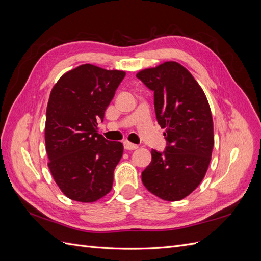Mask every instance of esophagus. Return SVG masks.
<instances>
[{"instance_id":"esophagus-1","label":"esophagus","mask_w":261,"mask_h":261,"mask_svg":"<svg viewBox=\"0 0 261 261\" xmlns=\"http://www.w3.org/2000/svg\"><path fill=\"white\" fill-rule=\"evenodd\" d=\"M124 148L126 150H135V149L138 148V146L135 145V144L129 143V141H124Z\"/></svg>"}]
</instances>
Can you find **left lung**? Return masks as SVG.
<instances>
[{
	"label": "left lung",
	"mask_w": 261,
	"mask_h": 261,
	"mask_svg": "<svg viewBox=\"0 0 261 261\" xmlns=\"http://www.w3.org/2000/svg\"><path fill=\"white\" fill-rule=\"evenodd\" d=\"M154 93L156 120L168 146L151 150V162L141 173L148 191L167 201L192 194L206 175L215 145L209 102L200 85L174 61L136 74Z\"/></svg>",
	"instance_id": "obj_1"
}]
</instances>
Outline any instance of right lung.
Segmentation results:
<instances>
[{
    "instance_id": "1",
    "label": "right lung",
    "mask_w": 261,
    "mask_h": 261,
    "mask_svg": "<svg viewBox=\"0 0 261 261\" xmlns=\"http://www.w3.org/2000/svg\"><path fill=\"white\" fill-rule=\"evenodd\" d=\"M124 70L92 64L70 69L53 86L44 128L48 167L69 199L94 202L111 192L123 144L98 134V121L123 81Z\"/></svg>"
}]
</instances>
